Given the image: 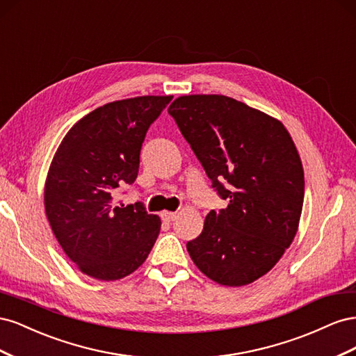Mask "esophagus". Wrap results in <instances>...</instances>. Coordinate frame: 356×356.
Here are the masks:
<instances>
[{
    "label": "esophagus",
    "instance_id": "esophagus-1",
    "mask_svg": "<svg viewBox=\"0 0 356 356\" xmlns=\"http://www.w3.org/2000/svg\"><path fill=\"white\" fill-rule=\"evenodd\" d=\"M177 218V212H170V211H163L161 212V220L163 221H174Z\"/></svg>",
    "mask_w": 356,
    "mask_h": 356
}]
</instances>
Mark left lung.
I'll return each instance as SVG.
<instances>
[{
    "label": "left lung",
    "mask_w": 356,
    "mask_h": 356,
    "mask_svg": "<svg viewBox=\"0 0 356 356\" xmlns=\"http://www.w3.org/2000/svg\"><path fill=\"white\" fill-rule=\"evenodd\" d=\"M181 134L229 207L211 211L187 242L213 282L243 286L270 272L293 243L305 199V172L277 118L224 95H186L170 104Z\"/></svg>",
    "instance_id": "1"
}]
</instances>
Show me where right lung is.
Returning a JSON list of instances; mask_svg holds the SVG:
<instances>
[{
	"instance_id": "obj_1",
	"label": "right lung",
	"mask_w": 356,
	"mask_h": 356,
	"mask_svg": "<svg viewBox=\"0 0 356 356\" xmlns=\"http://www.w3.org/2000/svg\"><path fill=\"white\" fill-rule=\"evenodd\" d=\"M170 101V95L136 96L105 104L80 118L53 156L47 220L70 260L98 281L134 273L157 239V215L117 197L135 182L145 134Z\"/></svg>"
}]
</instances>
